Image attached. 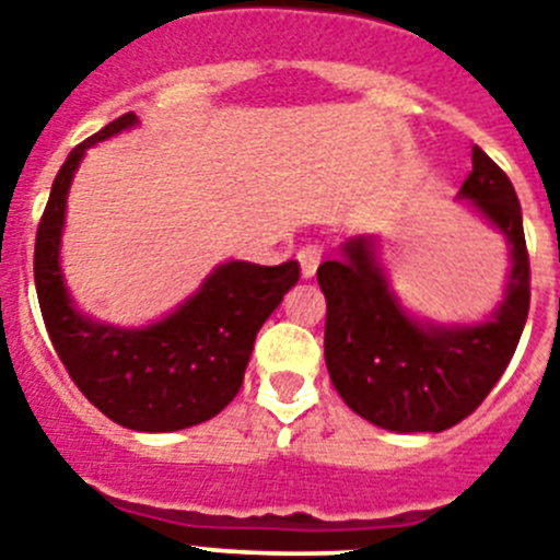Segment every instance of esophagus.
<instances>
[{"mask_svg":"<svg viewBox=\"0 0 560 560\" xmlns=\"http://www.w3.org/2000/svg\"><path fill=\"white\" fill-rule=\"evenodd\" d=\"M296 260H300V271H303L305 280H311V277L316 275V266H319V260H323V246L305 244L303 249L296 252Z\"/></svg>","mask_w":560,"mask_h":560,"instance_id":"1","label":"esophagus"}]
</instances>
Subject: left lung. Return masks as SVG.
<instances>
[{"instance_id": "left-lung-1", "label": "left lung", "mask_w": 560, "mask_h": 560, "mask_svg": "<svg viewBox=\"0 0 560 560\" xmlns=\"http://www.w3.org/2000/svg\"><path fill=\"white\" fill-rule=\"evenodd\" d=\"M457 199L504 237L511 269L482 319L438 323L393 285L378 235H355L316 271L328 303L325 364L341 400L387 432H443L474 412L502 378L530 311L522 207L502 167L474 145Z\"/></svg>"}]
</instances>
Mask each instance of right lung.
Segmentation results:
<instances>
[{
    "instance_id": "1",
    "label": "right lung",
    "mask_w": 560,
    "mask_h": 560,
    "mask_svg": "<svg viewBox=\"0 0 560 560\" xmlns=\"http://www.w3.org/2000/svg\"><path fill=\"white\" fill-rule=\"evenodd\" d=\"M137 122V114H122L69 151L38 224L33 275L49 341L78 389L120 427L179 432L215 418L235 398L257 330L300 280V266L226 260L148 325L101 323L78 308L61 269L69 187L89 148Z\"/></svg>"
}]
</instances>
